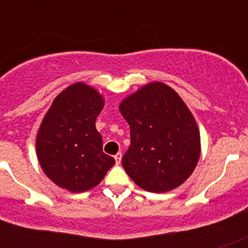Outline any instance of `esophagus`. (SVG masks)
I'll return each instance as SVG.
<instances>
[{
    "label": "esophagus",
    "mask_w": 248,
    "mask_h": 248,
    "mask_svg": "<svg viewBox=\"0 0 248 248\" xmlns=\"http://www.w3.org/2000/svg\"><path fill=\"white\" fill-rule=\"evenodd\" d=\"M114 159H116V165H120L121 159H122V153H117V155H114Z\"/></svg>",
    "instance_id": "34e87169"
}]
</instances>
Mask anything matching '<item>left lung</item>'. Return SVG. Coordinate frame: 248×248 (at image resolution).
Segmentation results:
<instances>
[{"mask_svg":"<svg viewBox=\"0 0 248 248\" xmlns=\"http://www.w3.org/2000/svg\"><path fill=\"white\" fill-rule=\"evenodd\" d=\"M130 124L131 144L122 166L136 185L152 193L180 186L201 155L197 122L179 93L163 82H149L120 104Z\"/></svg>","mask_w":248,"mask_h":248,"instance_id":"left-lung-1","label":"left lung"}]
</instances>
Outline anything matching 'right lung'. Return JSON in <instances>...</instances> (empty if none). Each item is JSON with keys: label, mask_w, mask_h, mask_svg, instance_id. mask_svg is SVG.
<instances>
[{"label": "right lung", "mask_w": 248, "mask_h": 248, "mask_svg": "<svg viewBox=\"0 0 248 248\" xmlns=\"http://www.w3.org/2000/svg\"><path fill=\"white\" fill-rule=\"evenodd\" d=\"M105 104L93 86L76 82L54 99L36 136L37 158L58 186L81 193L96 186L116 161L103 152L95 121Z\"/></svg>", "instance_id": "right-lung-1"}]
</instances>
